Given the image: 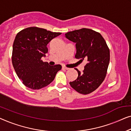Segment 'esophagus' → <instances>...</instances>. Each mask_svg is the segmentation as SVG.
Instances as JSON below:
<instances>
[{"label":"esophagus","instance_id":"1","mask_svg":"<svg viewBox=\"0 0 131 131\" xmlns=\"http://www.w3.org/2000/svg\"><path fill=\"white\" fill-rule=\"evenodd\" d=\"M62 68H63V69H66V70H69V68H68L67 67H66V66H62Z\"/></svg>","mask_w":131,"mask_h":131}]
</instances>
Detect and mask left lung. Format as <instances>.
I'll list each match as a JSON object with an SVG mask.
<instances>
[{
	"label": "left lung",
	"instance_id": "8db88e82",
	"mask_svg": "<svg viewBox=\"0 0 131 131\" xmlns=\"http://www.w3.org/2000/svg\"><path fill=\"white\" fill-rule=\"evenodd\" d=\"M65 37L75 43V58L85 59L87 63L83 72H78V78L69 84L82 94H88L100 85L106 77L110 62V50L106 42L99 32L88 28L70 31Z\"/></svg>",
	"mask_w": 131,
	"mask_h": 131
}]
</instances>
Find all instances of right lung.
I'll return each mask as SVG.
<instances>
[{"mask_svg":"<svg viewBox=\"0 0 131 131\" xmlns=\"http://www.w3.org/2000/svg\"><path fill=\"white\" fill-rule=\"evenodd\" d=\"M61 34L32 27L23 29L16 36L13 44L12 65L27 87L32 90L45 87L62 69L60 65L50 66L41 60L48 52L47 44Z\"/></svg>","mask_w":131,"mask_h":131,"instance_id":"add662e5","label":"right lung"}]
</instances>
